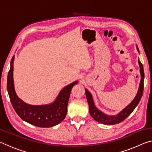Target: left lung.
Returning a JSON list of instances; mask_svg holds the SVG:
<instances>
[{
  "label": "left lung",
  "mask_w": 152,
  "mask_h": 152,
  "mask_svg": "<svg viewBox=\"0 0 152 152\" xmlns=\"http://www.w3.org/2000/svg\"><path fill=\"white\" fill-rule=\"evenodd\" d=\"M137 50L139 51L138 47L137 46ZM138 63L140 65V74H141V81L140 83V86H139V89L137 91V93L136 94L135 99L133 101L131 102V103L128 105V106L125 108L122 111H121L119 114L117 115L116 116H109L104 114L102 113L101 110H99L97 108L95 107L93 99H92V96L91 92H90L88 90L85 89V93L86 95L87 101H88V106H89V113L91 117L96 121L102 123L104 125H115L117 124L122 122L124 121L126 118H127L131 113H132L133 110L135 109V107L137 106V104L140 102V100L142 96L143 92V80H144V71H143V64L140 60H138Z\"/></svg>",
  "instance_id": "8db88e82"
}]
</instances>
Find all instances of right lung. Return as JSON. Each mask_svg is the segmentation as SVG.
<instances>
[{"mask_svg":"<svg viewBox=\"0 0 152 152\" xmlns=\"http://www.w3.org/2000/svg\"><path fill=\"white\" fill-rule=\"evenodd\" d=\"M14 60L15 56L11 59V68L7 76V91L15 112L25 121L39 127H51L61 123L66 116L67 107L72 88L78 83V81L64 87L52 103L45 105L27 104L17 96L15 91Z\"/></svg>","mask_w":152,"mask_h":152,"instance_id":"obj_1","label":"right lung"}]
</instances>
